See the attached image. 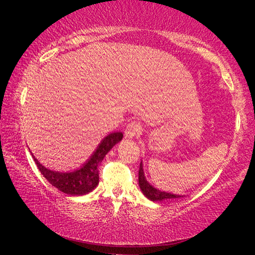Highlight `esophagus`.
Returning <instances> with one entry per match:
<instances>
[{
  "mask_svg": "<svg viewBox=\"0 0 255 255\" xmlns=\"http://www.w3.org/2000/svg\"><path fill=\"white\" fill-rule=\"evenodd\" d=\"M141 132V127L135 122H132V123L128 124L127 128H125V137L128 139H132Z\"/></svg>",
  "mask_w": 255,
  "mask_h": 255,
  "instance_id": "obj_1",
  "label": "esophagus"
}]
</instances>
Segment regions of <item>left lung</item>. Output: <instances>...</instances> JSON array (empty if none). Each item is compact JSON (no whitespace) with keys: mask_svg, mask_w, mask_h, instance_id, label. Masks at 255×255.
Here are the masks:
<instances>
[{"mask_svg":"<svg viewBox=\"0 0 255 255\" xmlns=\"http://www.w3.org/2000/svg\"><path fill=\"white\" fill-rule=\"evenodd\" d=\"M138 183L139 188H140L141 193L145 195V197H147L148 200L152 202H163L167 200H175V198L183 197V195L179 194H173L168 193V191L160 190L154 186H152L146 179L145 173H144V166H142V161L140 162V167H139V174H138Z\"/></svg>","mask_w":255,"mask_h":255,"instance_id":"obj_1","label":"left lung"}]
</instances>
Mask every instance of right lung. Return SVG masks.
<instances>
[{
  "label": "right lung",
  "instance_id": "1",
  "mask_svg": "<svg viewBox=\"0 0 255 255\" xmlns=\"http://www.w3.org/2000/svg\"><path fill=\"white\" fill-rule=\"evenodd\" d=\"M123 139L122 132H113L107 137H104L97 146L93 154L87 159V161L80 166L79 168L60 172L45 167L43 163L38 161L36 156H33L34 162L43 174V176L50 182L52 186L58 188L62 193L71 195V196H82L93 191L99 184V166L102 162L108 152L118 144Z\"/></svg>",
  "mask_w": 255,
  "mask_h": 255
}]
</instances>
